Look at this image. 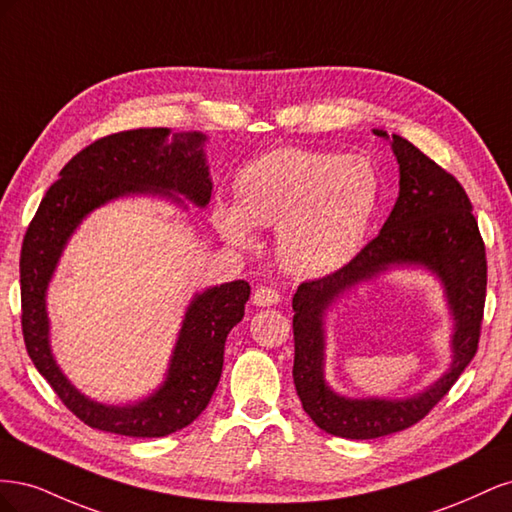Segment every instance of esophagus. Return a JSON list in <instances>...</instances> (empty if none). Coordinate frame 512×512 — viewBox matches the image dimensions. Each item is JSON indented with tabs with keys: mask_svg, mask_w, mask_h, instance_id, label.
I'll use <instances>...</instances> for the list:
<instances>
[{
	"mask_svg": "<svg viewBox=\"0 0 512 512\" xmlns=\"http://www.w3.org/2000/svg\"><path fill=\"white\" fill-rule=\"evenodd\" d=\"M252 303L258 307H271L280 303V292L269 286H258L252 294Z\"/></svg>",
	"mask_w": 512,
	"mask_h": 512,
	"instance_id": "obj_1",
	"label": "esophagus"
}]
</instances>
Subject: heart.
Listing matches in <instances>:
<instances>
[{
	"mask_svg": "<svg viewBox=\"0 0 512 512\" xmlns=\"http://www.w3.org/2000/svg\"><path fill=\"white\" fill-rule=\"evenodd\" d=\"M237 205L220 200L213 220L232 245H250L252 226L275 230L282 267L322 277L359 254L380 203V175L365 156L275 149L247 164L235 183Z\"/></svg>",
	"mask_w": 512,
	"mask_h": 512,
	"instance_id": "b5f03b06",
	"label": "heart"
}]
</instances>
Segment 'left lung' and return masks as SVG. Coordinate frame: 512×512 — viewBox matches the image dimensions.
<instances>
[{"label":"left lung","mask_w":512,"mask_h":512,"mask_svg":"<svg viewBox=\"0 0 512 512\" xmlns=\"http://www.w3.org/2000/svg\"><path fill=\"white\" fill-rule=\"evenodd\" d=\"M399 164V196L380 235L346 267L305 282L292 297L294 367L303 410L337 438L371 440L404 431L438 404L478 348L487 292L485 243L461 183L406 138L374 130ZM397 268H423L441 282L454 320L452 365L427 390L408 398H346L326 382V316L348 291Z\"/></svg>","instance_id":"1"}]
</instances>
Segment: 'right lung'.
<instances>
[{"label":"right lung","instance_id":"obj_1","mask_svg":"<svg viewBox=\"0 0 512 512\" xmlns=\"http://www.w3.org/2000/svg\"><path fill=\"white\" fill-rule=\"evenodd\" d=\"M207 134L141 128L111 134L61 168L29 224L21 250L23 337L29 356L59 399L89 427L128 438H162L188 427L207 408L222 376L226 337L245 314V280L209 286L185 307L162 384L130 404H102L81 393L51 348L46 292L72 235L96 209L119 198L149 196L188 211L205 209L213 181Z\"/></svg>","mask_w":512,"mask_h":512}]
</instances>
